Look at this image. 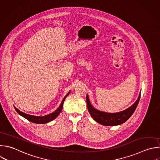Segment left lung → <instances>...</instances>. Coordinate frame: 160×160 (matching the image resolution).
I'll use <instances>...</instances> for the list:
<instances>
[{
    "label": "left lung",
    "instance_id": "8db88e82",
    "mask_svg": "<svg viewBox=\"0 0 160 160\" xmlns=\"http://www.w3.org/2000/svg\"><path fill=\"white\" fill-rule=\"evenodd\" d=\"M140 96L141 92L138 99L131 106L126 110L116 113L105 112L96 109L91 106L88 95L86 96V102L89 114L96 122L104 126H116L124 123L131 116L139 103Z\"/></svg>",
    "mask_w": 160,
    "mask_h": 160
}]
</instances>
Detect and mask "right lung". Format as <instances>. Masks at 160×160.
I'll list each match as a JSON object with an SVG mask.
<instances>
[{
  "mask_svg": "<svg viewBox=\"0 0 160 160\" xmlns=\"http://www.w3.org/2000/svg\"><path fill=\"white\" fill-rule=\"evenodd\" d=\"M70 92H69L66 96L64 98V99H62V101L61 102V104H60L59 107L53 112L44 116H32V115H30V114H28L26 113H24L23 112L19 111L18 109H17L16 107H14L16 111L18 112V114H19L21 116H23L24 118H25L26 119H27L28 120L34 122V123H37V124H44V123H47L51 121H52L53 119H54L59 114V113L61 112L62 108H63V104H64V101L65 100V99L66 98V97L69 95Z\"/></svg>",
  "mask_w": 160,
  "mask_h": 160,
  "instance_id": "right-lung-1",
  "label": "right lung"
}]
</instances>
